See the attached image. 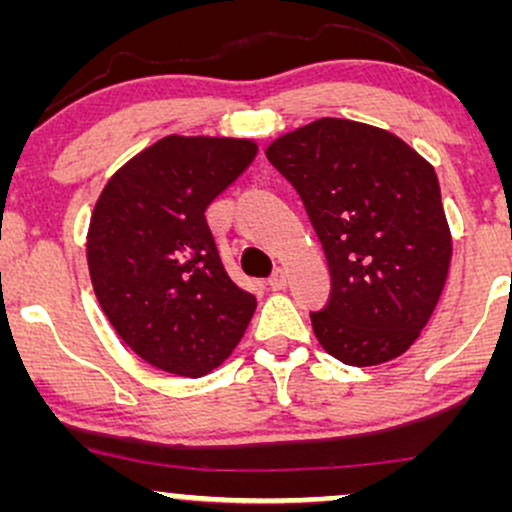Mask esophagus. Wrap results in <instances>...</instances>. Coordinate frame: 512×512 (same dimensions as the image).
<instances>
[{
    "label": "esophagus",
    "instance_id": "esophagus-1",
    "mask_svg": "<svg viewBox=\"0 0 512 512\" xmlns=\"http://www.w3.org/2000/svg\"><path fill=\"white\" fill-rule=\"evenodd\" d=\"M286 281H289V276H286L284 269H276V272L269 276V289L284 291L286 289Z\"/></svg>",
    "mask_w": 512,
    "mask_h": 512
}]
</instances>
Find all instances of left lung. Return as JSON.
I'll use <instances>...</instances> for the list:
<instances>
[{
  "instance_id": "left-lung-1",
  "label": "left lung",
  "mask_w": 512,
  "mask_h": 512,
  "mask_svg": "<svg viewBox=\"0 0 512 512\" xmlns=\"http://www.w3.org/2000/svg\"><path fill=\"white\" fill-rule=\"evenodd\" d=\"M296 187L327 264L317 342L346 366H378L416 342L452 257L436 170L395 134L322 117L264 151Z\"/></svg>"
}]
</instances>
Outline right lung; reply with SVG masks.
<instances>
[{
    "mask_svg": "<svg viewBox=\"0 0 512 512\" xmlns=\"http://www.w3.org/2000/svg\"><path fill=\"white\" fill-rule=\"evenodd\" d=\"M250 139L170 134L98 197L86 257L122 342L151 366L202 378L236 349L257 301L223 267L204 211L250 166Z\"/></svg>",
    "mask_w": 512,
    "mask_h": 512,
    "instance_id": "right-lung-1",
    "label": "right lung"
}]
</instances>
